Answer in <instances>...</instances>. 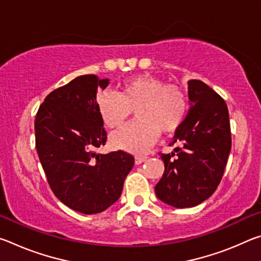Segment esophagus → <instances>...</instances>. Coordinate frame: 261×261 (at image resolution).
Wrapping results in <instances>:
<instances>
[{
    "mask_svg": "<svg viewBox=\"0 0 261 261\" xmlns=\"http://www.w3.org/2000/svg\"><path fill=\"white\" fill-rule=\"evenodd\" d=\"M146 156H136L135 158V163L136 165H140V163H143L145 160H146Z\"/></svg>",
    "mask_w": 261,
    "mask_h": 261,
    "instance_id": "esophagus-1",
    "label": "esophagus"
}]
</instances>
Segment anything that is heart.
<instances>
[{
	"label": "heart",
	"mask_w": 261,
	"mask_h": 261,
	"mask_svg": "<svg viewBox=\"0 0 261 261\" xmlns=\"http://www.w3.org/2000/svg\"><path fill=\"white\" fill-rule=\"evenodd\" d=\"M96 109L110 129L121 127L136 109L138 120L113 134L110 143L115 148L140 155L155 143L160 132L173 134L182 125L189 101L179 86L152 76H136L123 83L118 93L99 92Z\"/></svg>",
	"instance_id": "1"
}]
</instances>
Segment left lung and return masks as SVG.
<instances>
[{"label": "left lung", "mask_w": 261, "mask_h": 261, "mask_svg": "<svg viewBox=\"0 0 261 261\" xmlns=\"http://www.w3.org/2000/svg\"><path fill=\"white\" fill-rule=\"evenodd\" d=\"M190 109L171 141L182 144L162 154L165 173L155 185L162 202L176 208L201 204L214 193L231 149L227 105L201 81L188 82Z\"/></svg>", "instance_id": "obj_1"}]
</instances>
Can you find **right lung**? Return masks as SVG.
Instances as JSON below:
<instances>
[{
  "instance_id": "1",
  "label": "right lung",
  "mask_w": 261,
  "mask_h": 261,
  "mask_svg": "<svg viewBox=\"0 0 261 261\" xmlns=\"http://www.w3.org/2000/svg\"><path fill=\"white\" fill-rule=\"evenodd\" d=\"M109 79L74 78L46 96L35 117V145L55 196L83 214L101 213L120 199L135 159L123 151L96 153L107 132L96 109Z\"/></svg>"
}]
</instances>
